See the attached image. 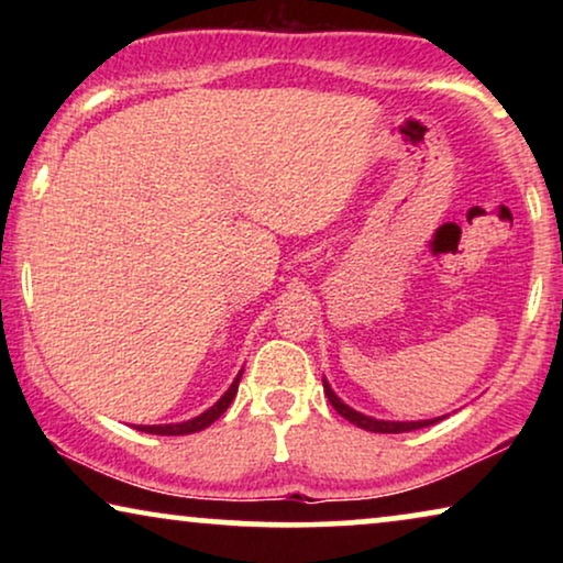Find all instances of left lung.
<instances>
[{
  "mask_svg": "<svg viewBox=\"0 0 563 563\" xmlns=\"http://www.w3.org/2000/svg\"><path fill=\"white\" fill-rule=\"evenodd\" d=\"M322 387H325V397L330 399V405L335 407L338 415H343L345 420L353 422V426L364 428V430H372V433H410V430H418V428H428L438 422L441 418H433V420H415V422H395V420H376V418H368L364 412H356L353 407H349L343 402L341 397L335 395L333 389H330V384L322 379Z\"/></svg>",
  "mask_w": 563,
  "mask_h": 563,
  "instance_id": "obj_1",
  "label": "left lung"
}]
</instances>
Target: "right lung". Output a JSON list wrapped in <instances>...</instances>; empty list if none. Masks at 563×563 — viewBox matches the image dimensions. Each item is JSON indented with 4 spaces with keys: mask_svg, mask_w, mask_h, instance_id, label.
Here are the masks:
<instances>
[{
    "mask_svg": "<svg viewBox=\"0 0 563 563\" xmlns=\"http://www.w3.org/2000/svg\"><path fill=\"white\" fill-rule=\"evenodd\" d=\"M241 376H243V372H238L235 382L230 384V389L225 391V395H222L218 402L210 407V410L197 415V418L184 420V422H168V426H137V430H141V433H153V435H187V433H199V430L210 428L212 422L228 410L230 402H233V397L238 395V384H241Z\"/></svg>",
    "mask_w": 563,
    "mask_h": 563,
    "instance_id": "obj_1",
    "label": "right lung"
}]
</instances>
